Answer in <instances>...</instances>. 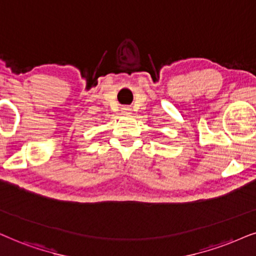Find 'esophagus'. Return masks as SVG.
I'll use <instances>...</instances> for the list:
<instances>
[{
  "label": "esophagus",
  "mask_w": 256,
  "mask_h": 256,
  "mask_svg": "<svg viewBox=\"0 0 256 256\" xmlns=\"http://www.w3.org/2000/svg\"><path fill=\"white\" fill-rule=\"evenodd\" d=\"M128 111H130V108H122V112H124V114H128Z\"/></svg>",
  "instance_id": "1"
}]
</instances>
